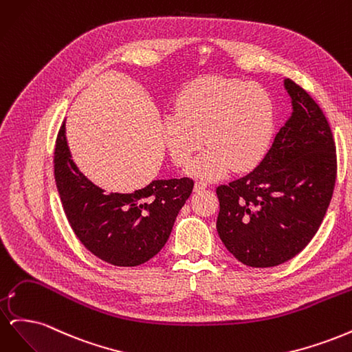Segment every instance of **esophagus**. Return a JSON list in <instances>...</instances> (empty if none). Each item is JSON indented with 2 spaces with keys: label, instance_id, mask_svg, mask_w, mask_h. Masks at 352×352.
Here are the masks:
<instances>
[{
  "label": "esophagus",
  "instance_id": "34e87169",
  "mask_svg": "<svg viewBox=\"0 0 352 352\" xmlns=\"http://www.w3.org/2000/svg\"><path fill=\"white\" fill-rule=\"evenodd\" d=\"M194 189L197 190V192H199V190H202V189H207V184L206 182H195V186H194Z\"/></svg>",
  "mask_w": 352,
  "mask_h": 352
}]
</instances>
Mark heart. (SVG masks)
<instances>
[{"label":"heart","mask_w":352,"mask_h":352,"mask_svg":"<svg viewBox=\"0 0 352 352\" xmlns=\"http://www.w3.org/2000/svg\"><path fill=\"white\" fill-rule=\"evenodd\" d=\"M176 113L163 120V138L176 166L216 180L230 168L247 172L260 163L274 131V109L261 85L219 76L201 78L180 92Z\"/></svg>","instance_id":"heart-1"}]
</instances>
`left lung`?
<instances>
[{
	"label": "left lung",
	"instance_id": "obj_1",
	"mask_svg": "<svg viewBox=\"0 0 352 352\" xmlns=\"http://www.w3.org/2000/svg\"><path fill=\"white\" fill-rule=\"evenodd\" d=\"M292 113L263 162L217 188V233L250 267L300 254L320 228L336 180V146L326 117L300 85L283 80Z\"/></svg>",
	"mask_w": 352,
	"mask_h": 352
}]
</instances>
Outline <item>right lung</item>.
<instances>
[{
    "instance_id": "add662e5",
    "label": "right lung",
    "mask_w": 352,
    "mask_h": 352,
    "mask_svg": "<svg viewBox=\"0 0 352 352\" xmlns=\"http://www.w3.org/2000/svg\"><path fill=\"white\" fill-rule=\"evenodd\" d=\"M54 176L74 235L105 263L135 267L160 252L194 180L158 179L132 194L110 192L92 184L72 160L63 123L56 141Z\"/></svg>"
}]
</instances>
